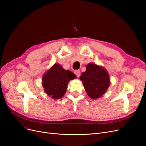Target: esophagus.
Instances as JSON below:
<instances>
[{
	"label": "esophagus",
	"mask_w": 146,
	"mask_h": 146,
	"mask_svg": "<svg viewBox=\"0 0 146 146\" xmlns=\"http://www.w3.org/2000/svg\"><path fill=\"white\" fill-rule=\"evenodd\" d=\"M74 74L76 75L77 77H79L80 76V71L79 70H76L74 71Z\"/></svg>",
	"instance_id": "esophagus-1"
}]
</instances>
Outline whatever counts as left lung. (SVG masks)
Here are the masks:
<instances>
[{
    "instance_id": "left-lung-1",
    "label": "left lung",
    "mask_w": 146,
    "mask_h": 146,
    "mask_svg": "<svg viewBox=\"0 0 146 146\" xmlns=\"http://www.w3.org/2000/svg\"><path fill=\"white\" fill-rule=\"evenodd\" d=\"M86 69L80 77L84 88L91 99L100 98L110 85L109 74L102 66L92 63L88 64Z\"/></svg>"
}]
</instances>
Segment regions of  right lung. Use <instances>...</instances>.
<instances>
[{"label":"right lung","instance_id":"add662e5","mask_svg":"<svg viewBox=\"0 0 146 146\" xmlns=\"http://www.w3.org/2000/svg\"><path fill=\"white\" fill-rule=\"evenodd\" d=\"M76 78L71 71L66 70L60 64L55 63L43 75L42 84L48 96L53 99H58L66 93L69 81Z\"/></svg>","mask_w":146,"mask_h":146}]
</instances>
